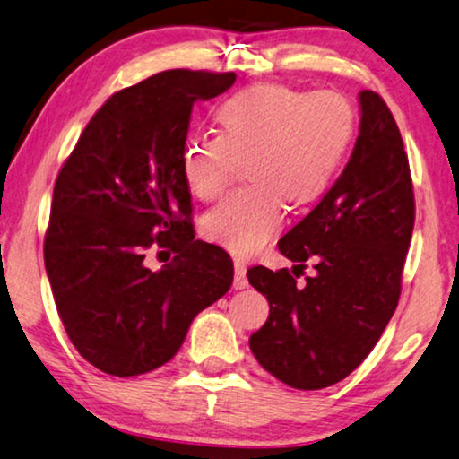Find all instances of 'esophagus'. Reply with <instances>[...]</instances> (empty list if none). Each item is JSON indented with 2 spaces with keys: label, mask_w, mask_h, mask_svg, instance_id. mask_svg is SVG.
<instances>
[{
  "label": "esophagus",
  "mask_w": 459,
  "mask_h": 459,
  "mask_svg": "<svg viewBox=\"0 0 459 459\" xmlns=\"http://www.w3.org/2000/svg\"><path fill=\"white\" fill-rule=\"evenodd\" d=\"M248 285V279H246V263L242 258H236L234 261V288L244 290Z\"/></svg>",
  "instance_id": "obj_1"
}]
</instances>
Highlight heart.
Returning a JSON list of instances; mask_svg holds the SVG:
<instances>
[{
	"instance_id": "1",
	"label": "heart",
	"mask_w": 459,
	"mask_h": 459,
	"mask_svg": "<svg viewBox=\"0 0 459 459\" xmlns=\"http://www.w3.org/2000/svg\"><path fill=\"white\" fill-rule=\"evenodd\" d=\"M216 132L184 143L182 176L213 201L246 159L248 184L209 211L203 234L238 256L255 255L281 228L288 201L308 204L329 188L350 149L356 111L342 92L250 84L219 105Z\"/></svg>"
}]
</instances>
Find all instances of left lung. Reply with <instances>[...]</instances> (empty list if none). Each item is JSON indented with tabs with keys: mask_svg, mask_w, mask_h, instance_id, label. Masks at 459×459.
<instances>
[{
	"mask_svg": "<svg viewBox=\"0 0 459 459\" xmlns=\"http://www.w3.org/2000/svg\"><path fill=\"white\" fill-rule=\"evenodd\" d=\"M358 99L360 134L348 165L277 244L298 269L308 261L315 273L302 285L288 269L246 273L269 300L267 323L250 335L252 354L294 389H323L348 377L375 348L400 300L414 230L408 155L387 103L373 91Z\"/></svg>",
	"mask_w": 459,
	"mask_h": 459,
	"instance_id": "left-lung-1",
	"label": "left lung"
}]
</instances>
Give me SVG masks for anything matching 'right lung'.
<instances>
[{
    "label": "right lung",
    "mask_w": 459,
    "mask_h": 459,
    "mask_svg": "<svg viewBox=\"0 0 459 459\" xmlns=\"http://www.w3.org/2000/svg\"><path fill=\"white\" fill-rule=\"evenodd\" d=\"M234 82V72L165 70L117 91L59 169L45 269L70 342L103 373L163 367L234 281L228 252L195 240L182 176L192 108ZM149 247L177 256L151 272Z\"/></svg>",
    "instance_id": "right-lung-1"
}]
</instances>
